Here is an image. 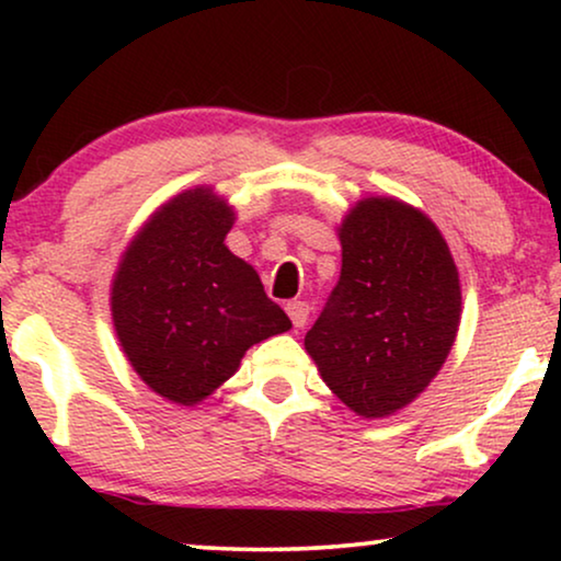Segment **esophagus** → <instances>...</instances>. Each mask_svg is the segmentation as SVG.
<instances>
[{
  "label": "esophagus",
  "instance_id": "esophagus-1",
  "mask_svg": "<svg viewBox=\"0 0 561 561\" xmlns=\"http://www.w3.org/2000/svg\"><path fill=\"white\" fill-rule=\"evenodd\" d=\"M286 311L290 321H294V327H304L306 321H309V313H311V306L306 301H288L286 304Z\"/></svg>",
  "mask_w": 561,
  "mask_h": 561
}]
</instances>
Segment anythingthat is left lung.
<instances>
[{
	"instance_id": "obj_1",
	"label": "left lung",
	"mask_w": 561,
	"mask_h": 561,
	"mask_svg": "<svg viewBox=\"0 0 561 561\" xmlns=\"http://www.w3.org/2000/svg\"><path fill=\"white\" fill-rule=\"evenodd\" d=\"M340 242V280L304 344L344 405L382 419L442 370L462 311L459 273L434 221L398 198L357 202Z\"/></svg>"
}]
</instances>
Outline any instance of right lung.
<instances>
[{
  "label": "right lung",
  "instance_id": "add662e5",
  "mask_svg": "<svg viewBox=\"0 0 561 561\" xmlns=\"http://www.w3.org/2000/svg\"><path fill=\"white\" fill-rule=\"evenodd\" d=\"M232 225L234 209L211 188L183 191L145 221L114 273V332L165 401H204L252 344L290 329L255 267L225 244Z\"/></svg>",
  "mask_w": 561,
  "mask_h": 561
}]
</instances>
